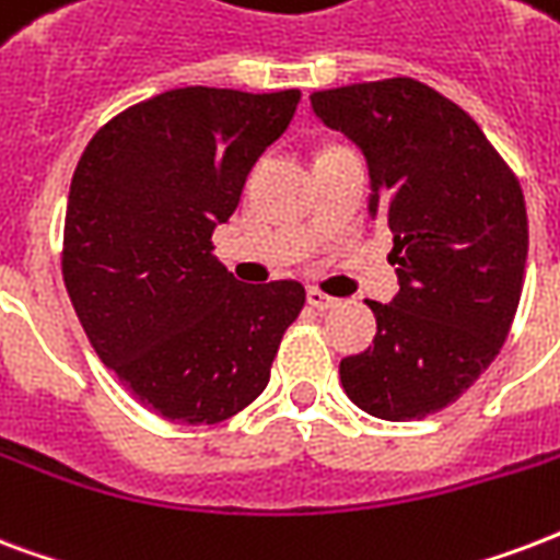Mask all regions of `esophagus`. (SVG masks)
Listing matches in <instances>:
<instances>
[{
    "mask_svg": "<svg viewBox=\"0 0 560 560\" xmlns=\"http://www.w3.org/2000/svg\"><path fill=\"white\" fill-rule=\"evenodd\" d=\"M306 304L313 306V310H318V313H327V310L339 306V301L330 295H325V292H318V289H310V292H306Z\"/></svg>",
    "mask_w": 560,
    "mask_h": 560,
    "instance_id": "esophagus-1",
    "label": "esophagus"
}]
</instances>
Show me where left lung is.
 <instances>
[{
	"label": "left lung",
	"instance_id": "obj_1",
	"mask_svg": "<svg viewBox=\"0 0 560 560\" xmlns=\"http://www.w3.org/2000/svg\"><path fill=\"white\" fill-rule=\"evenodd\" d=\"M310 103L365 155L369 215L393 233L401 285L393 304L369 301L375 342L345 357L339 381L377 419H424L508 339L528 256L523 188L481 126L416 79L315 91Z\"/></svg>",
	"mask_w": 560,
	"mask_h": 560
}]
</instances>
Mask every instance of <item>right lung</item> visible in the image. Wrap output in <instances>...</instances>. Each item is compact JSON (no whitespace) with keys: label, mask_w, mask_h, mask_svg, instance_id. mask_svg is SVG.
Masks as SVG:
<instances>
[{"label":"right lung","mask_w":560,"mask_h":560,"mask_svg":"<svg viewBox=\"0 0 560 560\" xmlns=\"http://www.w3.org/2000/svg\"><path fill=\"white\" fill-rule=\"evenodd\" d=\"M298 103L295 88H176L108 120L75 165L67 295L96 357L171 422L245 410L306 301L295 280L238 283L212 256L215 226Z\"/></svg>","instance_id":"add662e5"}]
</instances>
